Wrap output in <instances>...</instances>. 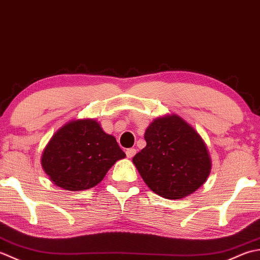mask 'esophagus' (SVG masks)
<instances>
[{
    "label": "esophagus",
    "instance_id": "1",
    "mask_svg": "<svg viewBox=\"0 0 260 260\" xmlns=\"http://www.w3.org/2000/svg\"><path fill=\"white\" fill-rule=\"evenodd\" d=\"M125 153H126V157L132 158L136 155V149H134V148H130V149H126Z\"/></svg>",
    "mask_w": 260,
    "mask_h": 260
}]
</instances>
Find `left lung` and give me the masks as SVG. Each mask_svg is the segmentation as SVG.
Instances as JSON below:
<instances>
[{
	"label": "left lung",
	"mask_w": 260,
	"mask_h": 260,
	"mask_svg": "<svg viewBox=\"0 0 260 260\" xmlns=\"http://www.w3.org/2000/svg\"><path fill=\"white\" fill-rule=\"evenodd\" d=\"M147 146L132 162L153 193L179 200L194 193L211 173V157L202 137L177 114L159 116L145 132Z\"/></svg>",
	"instance_id": "1"
}]
</instances>
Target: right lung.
I'll list each match as a JSON object with an SVG mask.
<instances>
[{
    "label": "right lung",
    "instance_id": "right-lung-1",
    "mask_svg": "<svg viewBox=\"0 0 260 260\" xmlns=\"http://www.w3.org/2000/svg\"><path fill=\"white\" fill-rule=\"evenodd\" d=\"M125 153L115 138L95 119L68 121L51 137L41 156V166L56 186L65 190L88 189L102 181Z\"/></svg>",
    "mask_w": 260,
    "mask_h": 260
}]
</instances>
